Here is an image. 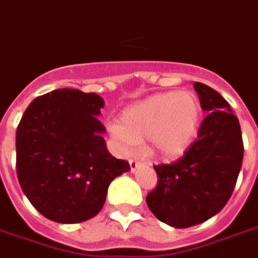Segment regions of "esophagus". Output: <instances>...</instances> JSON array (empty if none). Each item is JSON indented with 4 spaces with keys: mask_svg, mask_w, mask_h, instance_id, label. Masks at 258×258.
Here are the masks:
<instances>
[{
    "mask_svg": "<svg viewBox=\"0 0 258 258\" xmlns=\"http://www.w3.org/2000/svg\"><path fill=\"white\" fill-rule=\"evenodd\" d=\"M140 165V160H138V159H130V168H131V171H135L138 167Z\"/></svg>",
    "mask_w": 258,
    "mask_h": 258,
    "instance_id": "1",
    "label": "esophagus"
}]
</instances>
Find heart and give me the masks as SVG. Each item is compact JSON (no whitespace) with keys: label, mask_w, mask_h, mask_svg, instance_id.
I'll use <instances>...</instances> for the list:
<instances>
[{"label":"heart","mask_w":258,"mask_h":258,"mask_svg":"<svg viewBox=\"0 0 258 258\" xmlns=\"http://www.w3.org/2000/svg\"><path fill=\"white\" fill-rule=\"evenodd\" d=\"M200 104L194 94H155L124 110L119 125H111L110 133L123 143L148 140L152 154L175 158L183 154L198 133Z\"/></svg>","instance_id":"heart-1"}]
</instances>
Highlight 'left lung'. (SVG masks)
<instances>
[{
    "mask_svg": "<svg viewBox=\"0 0 258 258\" xmlns=\"http://www.w3.org/2000/svg\"><path fill=\"white\" fill-rule=\"evenodd\" d=\"M194 87L208 111L198 140L176 162L154 165L158 184L146 199L151 212L175 228L204 223L225 207L244 156L241 128L231 104L204 83L195 82Z\"/></svg>",
    "mask_w": 258,
    "mask_h": 258,
    "instance_id": "obj_1",
    "label": "left lung"
}]
</instances>
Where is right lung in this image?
I'll use <instances>...</instances> for the list:
<instances>
[{
	"label": "right lung",
	"mask_w": 258,
	"mask_h": 258,
	"mask_svg": "<svg viewBox=\"0 0 258 258\" xmlns=\"http://www.w3.org/2000/svg\"><path fill=\"white\" fill-rule=\"evenodd\" d=\"M103 99L95 93L59 89L35 98L17 127V176L41 215L62 224L96 216L108 185L128 172V162L106 147L98 120Z\"/></svg>",
	"instance_id": "1"
}]
</instances>
